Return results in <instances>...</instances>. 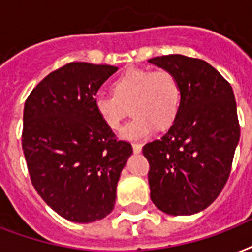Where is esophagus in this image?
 <instances>
[{
    "label": "esophagus",
    "mask_w": 252,
    "mask_h": 252,
    "mask_svg": "<svg viewBox=\"0 0 252 252\" xmlns=\"http://www.w3.org/2000/svg\"><path fill=\"white\" fill-rule=\"evenodd\" d=\"M132 148H133L134 153H140L143 149V145L141 144H132Z\"/></svg>",
    "instance_id": "obj_1"
}]
</instances>
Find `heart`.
Here are the masks:
<instances>
[{"mask_svg":"<svg viewBox=\"0 0 252 252\" xmlns=\"http://www.w3.org/2000/svg\"><path fill=\"white\" fill-rule=\"evenodd\" d=\"M113 95L96 94L94 107L109 129L119 130L128 115L134 119L122 130L126 140H143L157 126L166 129L176 122L181 108V87L165 68H128L112 84Z\"/></svg>","mask_w":252,"mask_h":252,"instance_id":"1","label":"heart"}]
</instances>
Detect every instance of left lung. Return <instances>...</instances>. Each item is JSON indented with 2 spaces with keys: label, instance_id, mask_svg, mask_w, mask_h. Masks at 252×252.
Here are the masks:
<instances>
[{
  "label": "left lung",
  "instance_id": "8db88e82",
  "mask_svg": "<svg viewBox=\"0 0 252 252\" xmlns=\"http://www.w3.org/2000/svg\"><path fill=\"white\" fill-rule=\"evenodd\" d=\"M181 87V108L160 140L143 147L151 199L169 216H191L216 201L228 180L241 136L237 101L209 63L180 54L149 59Z\"/></svg>",
  "mask_w": 252,
  "mask_h": 252
}]
</instances>
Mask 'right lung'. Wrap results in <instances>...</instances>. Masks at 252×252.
I'll return each mask as SVG.
<instances>
[{"mask_svg": "<svg viewBox=\"0 0 252 252\" xmlns=\"http://www.w3.org/2000/svg\"><path fill=\"white\" fill-rule=\"evenodd\" d=\"M118 67L67 63L25 101L22 149L32 186L54 211L78 223L108 216L132 145L116 139L94 107Z\"/></svg>", "mask_w": 252, "mask_h": 252, "instance_id": "add662e5", "label": "right lung"}]
</instances>
